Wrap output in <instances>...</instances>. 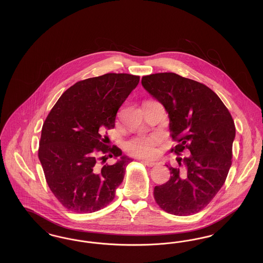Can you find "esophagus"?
Listing matches in <instances>:
<instances>
[{"label": "esophagus", "mask_w": 263, "mask_h": 263, "mask_svg": "<svg viewBox=\"0 0 263 263\" xmlns=\"http://www.w3.org/2000/svg\"><path fill=\"white\" fill-rule=\"evenodd\" d=\"M142 163H144L145 165H148V166H155V165L158 164L156 162L149 161V160H142Z\"/></svg>", "instance_id": "34e87169"}]
</instances>
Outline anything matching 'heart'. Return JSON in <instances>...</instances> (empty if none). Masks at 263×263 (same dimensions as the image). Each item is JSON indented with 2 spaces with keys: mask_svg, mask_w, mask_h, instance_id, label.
Here are the masks:
<instances>
[{
  "mask_svg": "<svg viewBox=\"0 0 263 263\" xmlns=\"http://www.w3.org/2000/svg\"><path fill=\"white\" fill-rule=\"evenodd\" d=\"M159 143L157 137H137L126 143L125 149L130 155L138 158H149L155 155Z\"/></svg>",
  "mask_w": 263,
  "mask_h": 263,
  "instance_id": "obj_1",
  "label": "heart"
}]
</instances>
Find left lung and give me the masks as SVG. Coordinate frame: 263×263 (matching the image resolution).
Segmentation results:
<instances>
[{
	"label": "left lung",
	"instance_id": "8db88e82",
	"mask_svg": "<svg viewBox=\"0 0 263 263\" xmlns=\"http://www.w3.org/2000/svg\"><path fill=\"white\" fill-rule=\"evenodd\" d=\"M142 86L168 113L171 136L177 143L171 152L190 155L179 159L178 167L166 165L171 178L154 188L155 200L176 216L198 213L223 186L232 165L233 117L211 88L175 73L144 76Z\"/></svg>",
	"mask_w": 263,
	"mask_h": 263
}]
</instances>
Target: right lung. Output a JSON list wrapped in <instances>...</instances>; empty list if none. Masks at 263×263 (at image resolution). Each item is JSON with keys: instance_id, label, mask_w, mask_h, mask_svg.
<instances>
[{"instance_id": "right-lung-1", "label": "right lung", "mask_w": 263, "mask_h": 263, "mask_svg": "<svg viewBox=\"0 0 263 263\" xmlns=\"http://www.w3.org/2000/svg\"><path fill=\"white\" fill-rule=\"evenodd\" d=\"M139 81V76L115 73L80 81L46 117L38 158L52 193L68 210L96 212L114 199L132 160L116 146H107L106 134ZM108 157L119 161L103 165Z\"/></svg>"}]
</instances>
